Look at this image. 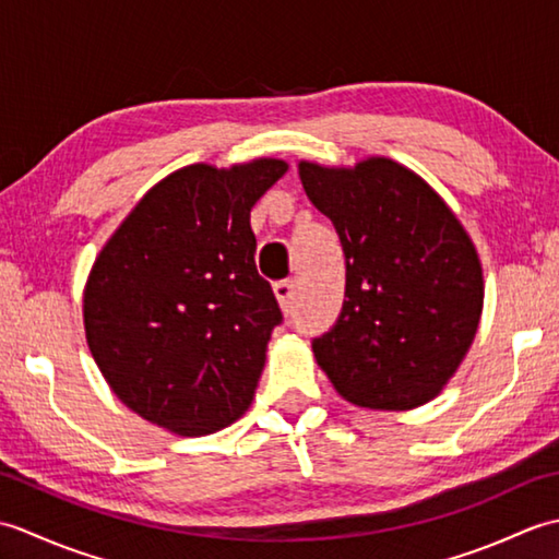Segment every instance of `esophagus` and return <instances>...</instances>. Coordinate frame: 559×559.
Listing matches in <instances>:
<instances>
[{
	"mask_svg": "<svg viewBox=\"0 0 559 559\" xmlns=\"http://www.w3.org/2000/svg\"><path fill=\"white\" fill-rule=\"evenodd\" d=\"M273 295H276L281 310L283 312H290L293 310V302H295V283L293 281L276 283V286H273Z\"/></svg>",
	"mask_w": 559,
	"mask_h": 559,
	"instance_id": "obj_1",
	"label": "esophagus"
}]
</instances>
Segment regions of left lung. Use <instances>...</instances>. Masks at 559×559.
<instances>
[{
	"label": "left lung",
	"instance_id": "left-lung-1",
	"mask_svg": "<svg viewBox=\"0 0 559 559\" xmlns=\"http://www.w3.org/2000/svg\"><path fill=\"white\" fill-rule=\"evenodd\" d=\"M312 204L346 254V300L312 341L338 394L362 408L432 401L478 331L483 269L468 233L423 177L389 158L300 163Z\"/></svg>",
	"mask_w": 559,
	"mask_h": 559
}]
</instances>
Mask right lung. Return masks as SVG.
Segmentation results:
<instances>
[{
    "instance_id": "obj_1",
    "label": "right lung",
    "mask_w": 559,
    "mask_h": 559,
    "mask_svg": "<svg viewBox=\"0 0 559 559\" xmlns=\"http://www.w3.org/2000/svg\"><path fill=\"white\" fill-rule=\"evenodd\" d=\"M288 165H187L151 187L100 249L83 290L93 360L127 408L182 437L252 403L283 322L257 271L249 211Z\"/></svg>"
}]
</instances>
